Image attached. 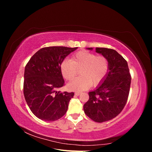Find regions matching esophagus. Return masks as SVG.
<instances>
[{"label":"esophagus","instance_id":"esophagus-1","mask_svg":"<svg viewBox=\"0 0 152 152\" xmlns=\"http://www.w3.org/2000/svg\"><path fill=\"white\" fill-rule=\"evenodd\" d=\"M81 93H80V92H75V96H79L80 94Z\"/></svg>","mask_w":152,"mask_h":152}]
</instances>
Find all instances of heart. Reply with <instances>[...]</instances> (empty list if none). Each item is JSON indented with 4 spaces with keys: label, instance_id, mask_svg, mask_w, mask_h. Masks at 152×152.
<instances>
[{
    "label": "heart",
    "instance_id": "heart-1",
    "mask_svg": "<svg viewBox=\"0 0 152 152\" xmlns=\"http://www.w3.org/2000/svg\"><path fill=\"white\" fill-rule=\"evenodd\" d=\"M108 61L103 56H96L86 50L77 52L71 59H65L61 64V72L67 80H72L80 71L81 77L67 85L69 90L82 91L101 83L108 71Z\"/></svg>",
    "mask_w": 152,
    "mask_h": 152
}]
</instances>
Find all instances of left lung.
Masks as SVG:
<instances>
[{"instance_id": "obj_1", "label": "left lung", "mask_w": 152, "mask_h": 152, "mask_svg": "<svg viewBox=\"0 0 152 152\" xmlns=\"http://www.w3.org/2000/svg\"><path fill=\"white\" fill-rule=\"evenodd\" d=\"M96 52L107 59L108 71L96 89L89 93L84 110L91 119L101 123L112 120L122 112L129 93L131 77L126 60L115 50L96 48Z\"/></svg>"}]
</instances>
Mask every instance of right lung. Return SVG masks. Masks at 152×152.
Wrapping results in <instances>:
<instances>
[{"instance_id":"right-lung-1","label":"right lung","mask_w":152,"mask_h":152,"mask_svg":"<svg viewBox=\"0 0 152 152\" xmlns=\"http://www.w3.org/2000/svg\"><path fill=\"white\" fill-rule=\"evenodd\" d=\"M77 48H44L34 54L25 68L23 93L31 112L42 121H57L65 115L74 93L57 91L65 81L61 64Z\"/></svg>"}]
</instances>
